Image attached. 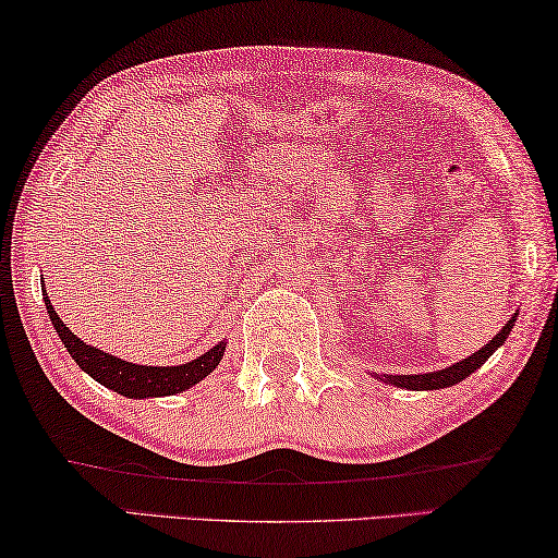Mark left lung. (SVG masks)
I'll list each match as a JSON object with an SVG mask.
<instances>
[{"label":"left lung","instance_id":"1","mask_svg":"<svg viewBox=\"0 0 558 558\" xmlns=\"http://www.w3.org/2000/svg\"><path fill=\"white\" fill-rule=\"evenodd\" d=\"M518 320V313H513L511 320L500 328V331L493 336V339L485 343L481 351H475V354H470L468 359L462 361H454V364L439 368V372H427V374H372L376 379L384 381V384H395L399 389H412V391H429V389H447V387H454V384L468 379L470 374L477 372L485 361H488L496 351L504 347L508 333H511V328L515 326Z\"/></svg>","mask_w":558,"mask_h":558}]
</instances>
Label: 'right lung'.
Returning a JSON list of instances; mask_svg holds the SVG:
<instances>
[{
	"label": "right lung",
	"instance_id": "right-lung-1",
	"mask_svg": "<svg viewBox=\"0 0 558 558\" xmlns=\"http://www.w3.org/2000/svg\"><path fill=\"white\" fill-rule=\"evenodd\" d=\"M43 295H45V308L50 313V320L54 331L60 336V341L65 343L68 354L75 359V364L81 366L85 374L93 376L98 384H104L106 389H113L116 395H123L129 399L182 395V391L192 389L194 384H199L204 379V376L215 372L217 364L225 356L227 341H219L209 351H204L202 356L177 366H146V364H133V361H123L113 354H106V351H100L96 347H88V343L77 339V336L62 324L58 313H54L47 293Z\"/></svg>",
	"mask_w": 558,
	"mask_h": 558
}]
</instances>
